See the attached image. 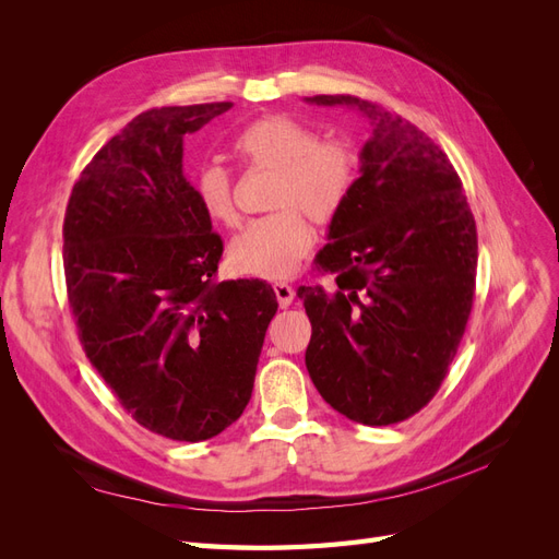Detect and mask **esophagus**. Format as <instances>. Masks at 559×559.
Returning <instances> with one entry per match:
<instances>
[{
	"label": "esophagus",
	"instance_id": "esophagus-1",
	"mask_svg": "<svg viewBox=\"0 0 559 559\" xmlns=\"http://www.w3.org/2000/svg\"><path fill=\"white\" fill-rule=\"evenodd\" d=\"M275 296H277V302H280V308H289L292 302H294V298H296V292H294V286L292 284H286V282H277L275 286Z\"/></svg>",
	"mask_w": 559,
	"mask_h": 559
}]
</instances>
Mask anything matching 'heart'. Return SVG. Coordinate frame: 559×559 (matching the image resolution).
<instances>
[{
  "instance_id": "b5f03b06",
  "label": "heart",
  "mask_w": 559,
  "mask_h": 559,
  "mask_svg": "<svg viewBox=\"0 0 559 559\" xmlns=\"http://www.w3.org/2000/svg\"><path fill=\"white\" fill-rule=\"evenodd\" d=\"M242 160L275 170L273 214L253 218L230 242L235 270L265 280L294 275L314 245V222H331L347 202L357 181V158L345 140H317V134L289 116H263L233 138ZM200 207L214 222L235 224L230 177L218 163H205L193 177Z\"/></svg>"
}]
</instances>
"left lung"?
Returning <instances> with one entry per match:
<instances>
[{
  "instance_id": "1",
  "label": "left lung",
  "mask_w": 559,
  "mask_h": 559,
  "mask_svg": "<svg viewBox=\"0 0 559 559\" xmlns=\"http://www.w3.org/2000/svg\"><path fill=\"white\" fill-rule=\"evenodd\" d=\"M308 105L370 123L359 179L317 253L335 286H300L308 373L333 411L368 427L408 419L433 399L476 289V222L452 163L405 118L354 95Z\"/></svg>"
}]
</instances>
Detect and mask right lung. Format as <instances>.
<instances>
[{
    "label": "right lung",
    "instance_id": "1",
    "mask_svg": "<svg viewBox=\"0 0 559 559\" xmlns=\"http://www.w3.org/2000/svg\"><path fill=\"white\" fill-rule=\"evenodd\" d=\"M230 107L132 118L81 173L62 226L83 352L142 427L186 443L242 415L277 312L263 280L216 282L224 242L183 175V134Z\"/></svg>",
    "mask_w": 559,
    "mask_h": 559
}]
</instances>
